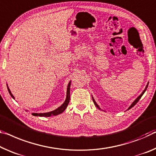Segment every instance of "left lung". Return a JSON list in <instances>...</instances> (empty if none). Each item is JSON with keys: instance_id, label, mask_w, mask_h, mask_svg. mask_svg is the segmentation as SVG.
Listing matches in <instances>:
<instances>
[{"instance_id": "8db88e82", "label": "left lung", "mask_w": 156, "mask_h": 156, "mask_svg": "<svg viewBox=\"0 0 156 156\" xmlns=\"http://www.w3.org/2000/svg\"><path fill=\"white\" fill-rule=\"evenodd\" d=\"M148 85H149V84H148ZM148 85H147V87H146V88H145V90H144V91H142V94H141L139 96H138V97L137 98H136V99L134 101V102H133V103H132V104H131V105H130V107H129V108H128V110H129V109H130V108H133V106H134L135 104H136V103H137V102H138V101H139V100L140 99V98H141V97H142V95L143 94H144V93L145 92V91L146 90H147V87H148ZM92 100H93V102H94V104H95V105L96 106V108H98V109H101V108H99V106H98V105H97V103H96V101H94V98H93V97H92Z\"/></svg>"}]
</instances>
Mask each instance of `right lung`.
Here are the masks:
<instances>
[{"instance_id":"1","label":"right lung","mask_w":156,"mask_h":156,"mask_svg":"<svg viewBox=\"0 0 156 156\" xmlns=\"http://www.w3.org/2000/svg\"><path fill=\"white\" fill-rule=\"evenodd\" d=\"M70 85H71V82H69L68 87H67V91H66V100L65 101V103L62 105L60 107H59L58 109H56L53 111H51V112H46V113H33V115L34 116H39V117H51V116H55L58 115H60V114L62 113L65 110V109L67 107V105L69 103V101H70ZM7 90H8V91L9 93V94L11 95V96L14 99V96L12 94L10 90H9V88L7 87Z\"/></svg>"}]
</instances>
